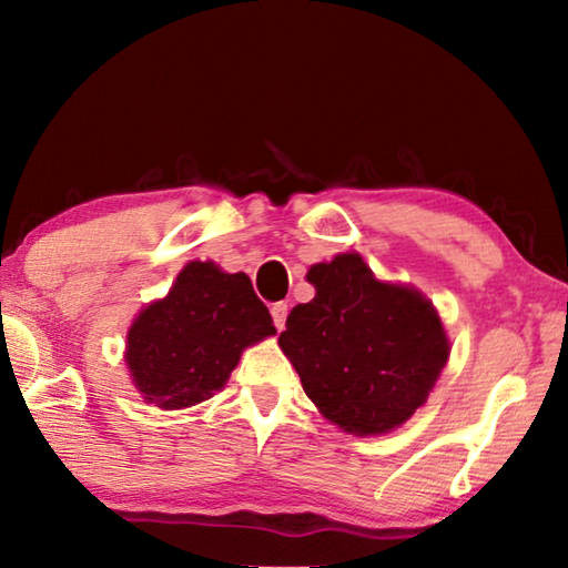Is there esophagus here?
<instances>
[{
  "instance_id": "34e87169",
  "label": "esophagus",
  "mask_w": 568,
  "mask_h": 568,
  "mask_svg": "<svg viewBox=\"0 0 568 568\" xmlns=\"http://www.w3.org/2000/svg\"><path fill=\"white\" fill-rule=\"evenodd\" d=\"M271 315H273V325H275V329H277V332L285 329V320H287V305H285V303H275V305L271 307Z\"/></svg>"
}]
</instances>
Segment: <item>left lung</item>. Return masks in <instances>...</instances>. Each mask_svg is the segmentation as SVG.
<instances>
[{"label":"left lung","instance_id":"8db88e82","mask_svg":"<svg viewBox=\"0 0 568 568\" xmlns=\"http://www.w3.org/2000/svg\"><path fill=\"white\" fill-rule=\"evenodd\" d=\"M315 297L293 307L277 344L310 402L354 436L398 428L426 404L450 342L426 295L376 281L359 253L307 271Z\"/></svg>","mask_w":568,"mask_h":568}]
</instances>
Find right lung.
<instances>
[{
  "mask_svg": "<svg viewBox=\"0 0 568 568\" xmlns=\"http://www.w3.org/2000/svg\"><path fill=\"white\" fill-rule=\"evenodd\" d=\"M275 335L246 273L192 261L128 329L125 364L148 404L189 408L224 388L241 352Z\"/></svg>",
  "mask_w": 568,
  "mask_h": 568,
  "instance_id": "add662e5",
  "label": "right lung"
}]
</instances>
